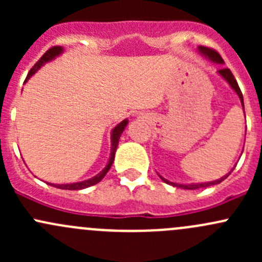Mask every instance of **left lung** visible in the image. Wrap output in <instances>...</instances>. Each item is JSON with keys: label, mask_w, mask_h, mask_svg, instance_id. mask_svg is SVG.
Listing matches in <instances>:
<instances>
[{"label": "left lung", "mask_w": 262, "mask_h": 262, "mask_svg": "<svg viewBox=\"0 0 262 262\" xmlns=\"http://www.w3.org/2000/svg\"><path fill=\"white\" fill-rule=\"evenodd\" d=\"M198 52H199L200 54L203 55V57L207 58L208 60H210V62L216 63V64H224V60L222 59V57L218 54V53L215 52V50H212V49H209V48H205V47H198ZM216 73H218V75L221 76V77L223 78V80L226 81L227 83L229 84V86H231V89L233 90V91L236 92L237 95H238L239 101H241V104H242V109H244V112H245L244 96H242V92H241V90H239L238 83H237L236 78H234V76L232 75L231 71H229L228 68H221V70H219V71H216ZM245 118H246V116H245ZM245 136H246V133H245ZM242 152H244V150H242ZM234 167H236V165H234ZM234 167L232 168V170L229 171L228 173H226V175L222 176L221 179H218V180L208 181V182H196V184H179V182H172V181L167 180V179H165V178H163V176H161L160 173H158V176H160L161 180H162L163 182H166V184H168V185H172V186H175V187H180V189H186V190H195V189H202V187L212 186V185L221 184L222 181L226 180V179L228 178L229 175H231V172L234 170Z\"/></svg>", "instance_id": "obj_1"}]
</instances>
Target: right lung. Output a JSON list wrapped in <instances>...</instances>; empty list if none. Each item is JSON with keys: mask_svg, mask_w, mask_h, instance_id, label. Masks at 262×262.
Instances as JSON below:
<instances>
[{"mask_svg": "<svg viewBox=\"0 0 262 262\" xmlns=\"http://www.w3.org/2000/svg\"><path fill=\"white\" fill-rule=\"evenodd\" d=\"M63 52H64V48H63V47H54V48H50L48 52H47L46 54H44L43 57L38 60V63H36V64L31 68L30 72H29L28 76H26L25 83L30 80L31 76L35 75V73L38 72V71L40 70L44 64H47V63L54 60L55 58H58L60 54H63ZM128 123H129L128 119H124L123 121H120L119 124H116L114 128H113L112 134H110L112 147H110L109 161H107L106 166H105V167L102 168V170L100 171L97 175H95L94 178H91V179H87V180L78 181V182H71V184H52V182H47V184L50 185V186H54V187H57V189H62V190H82V189H86V187L92 186V185H96L97 182L101 181L102 179H104V176L107 173V171L110 170V167H112L113 162H114L115 152H116V148H118V144H119V139H120L121 133H123L124 129L126 128Z\"/></svg>", "mask_w": 262, "mask_h": 262, "instance_id": "add662e5", "label": "right lung"}]
</instances>
